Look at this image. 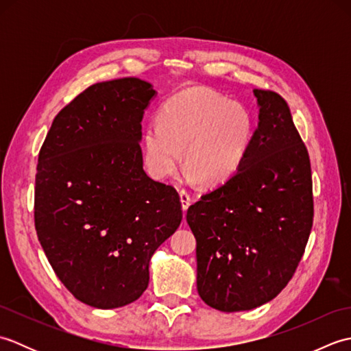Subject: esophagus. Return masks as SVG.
<instances>
[{"mask_svg":"<svg viewBox=\"0 0 351 351\" xmlns=\"http://www.w3.org/2000/svg\"><path fill=\"white\" fill-rule=\"evenodd\" d=\"M180 197H181V205H182V211H187L189 206L191 205V196L189 195L185 190L180 191Z\"/></svg>","mask_w":351,"mask_h":351,"instance_id":"34e87169","label":"esophagus"}]
</instances>
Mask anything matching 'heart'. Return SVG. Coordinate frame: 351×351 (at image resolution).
<instances>
[{"label":"heart","instance_id":"1","mask_svg":"<svg viewBox=\"0 0 351 351\" xmlns=\"http://www.w3.org/2000/svg\"><path fill=\"white\" fill-rule=\"evenodd\" d=\"M253 134L247 108L213 90L189 88L164 102L158 122L143 128L145 167L154 180H166L180 166L184 149V180L219 187L241 169Z\"/></svg>","mask_w":351,"mask_h":351}]
</instances>
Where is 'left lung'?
<instances>
[{
    "label": "left lung",
    "instance_id": "left-lung-1",
    "mask_svg": "<svg viewBox=\"0 0 351 351\" xmlns=\"http://www.w3.org/2000/svg\"><path fill=\"white\" fill-rule=\"evenodd\" d=\"M258 128L241 169L187 211L197 293L221 312L273 300L293 278L314 217L311 162L287 102L255 88Z\"/></svg>",
    "mask_w": 351,
    "mask_h": 351
}]
</instances>
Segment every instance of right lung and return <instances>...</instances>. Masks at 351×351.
Returning a JSON list of instances; mask_svg holds the SVG:
<instances>
[{"label":"right lung","mask_w":351,"mask_h":351,"mask_svg":"<svg viewBox=\"0 0 351 351\" xmlns=\"http://www.w3.org/2000/svg\"><path fill=\"white\" fill-rule=\"evenodd\" d=\"M156 90L140 78L90 86L54 119L39 154L34 223L57 278L98 309L136 302L181 200L143 170L141 119Z\"/></svg>","instance_id":"obj_1"}]
</instances>
